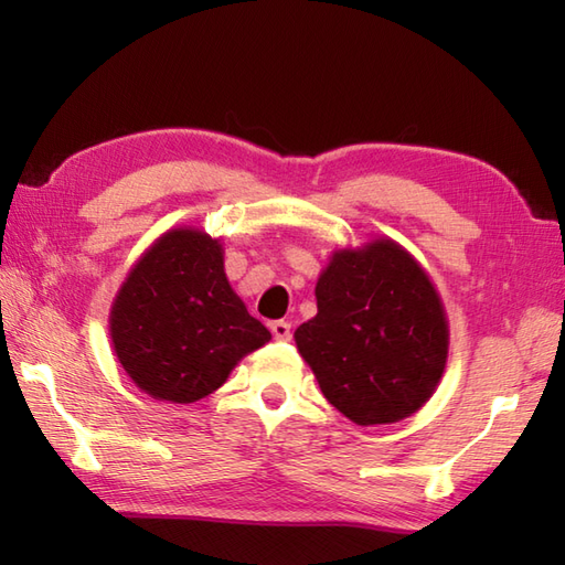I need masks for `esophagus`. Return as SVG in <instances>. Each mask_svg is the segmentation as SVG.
<instances>
[{"mask_svg": "<svg viewBox=\"0 0 565 565\" xmlns=\"http://www.w3.org/2000/svg\"><path fill=\"white\" fill-rule=\"evenodd\" d=\"M271 334H274L276 340L289 342V340H291V322H286V320H274V322H271Z\"/></svg>", "mask_w": 565, "mask_h": 565, "instance_id": "obj_1", "label": "esophagus"}]
</instances>
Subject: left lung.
<instances>
[{
	"label": "left lung",
	"instance_id": "8db88e82",
	"mask_svg": "<svg viewBox=\"0 0 565 565\" xmlns=\"http://www.w3.org/2000/svg\"><path fill=\"white\" fill-rule=\"evenodd\" d=\"M318 316L294 332L320 391L352 423L391 425L437 391L449 356L441 298L391 237L334 249L316 284Z\"/></svg>",
	"mask_w": 565,
	"mask_h": 565
}]
</instances>
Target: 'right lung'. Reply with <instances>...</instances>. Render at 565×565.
I'll list each match as a JSON object with an SVG mask.
<instances>
[{"mask_svg":"<svg viewBox=\"0 0 565 565\" xmlns=\"http://www.w3.org/2000/svg\"><path fill=\"white\" fill-rule=\"evenodd\" d=\"M109 334L142 393L182 405L221 388L239 359L271 340L227 281L221 239L186 225L162 233L130 267Z\"/></svg>","mask_w":565,"mask_h":565,"instance_id":"1","label":"right lung"}]
</instances>
